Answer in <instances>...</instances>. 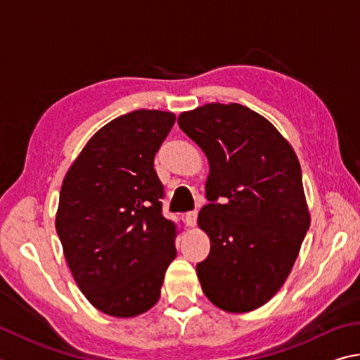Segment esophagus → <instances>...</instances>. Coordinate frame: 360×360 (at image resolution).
I'll use <instances>...</instances> for the list:
<instances>
[{
    "mask_svg": "<svg viewBox=\"0 0 360 360\" xmlns=\"http://www.w3.org/2000/svg\"><path fill=\"white\" fill-rule=\"evenodd\" d=\"M197 217H198V211H191L186 214V220L188 226H195L197 225Z\"/></svg>",
    "mask_w": 360,
    "mask_h": 360,
    "instance_id": "esophagus-1",
    "label": "esophagus"
}]
</instances>
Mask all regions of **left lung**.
<instances>
[{"label": "left lung", "instance_id": "1", "mask_svg": "<svg viewBox=\"0 0 360 360\" xmlns=\"http://www.w3.org/2000/svg\"><path fill=\"white\" fill-rule=\"evenodd\" d=\"M178 124L209 160V202L198 214L211 239L197 264L202 292L225 311H252L285 283L310 226L296 153L239 103H207Z\"/></svg>", "mask_w": 360, "mask_h": 360}]
</instances>
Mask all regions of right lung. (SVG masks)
Segmentation results:
<instances>
[{"label": "right lung", "instance_id": "1", "mask_svg": "<svg viewBox=\"0 0 360 360\" xmlns=\"http://www.w3.org/2000/svg\"><path fill=\"white\" fill-rule=\"evenodd\" d=\"M176 116L135 110L105 124L72 163L56 233L80 291L116 318L148 311L176 257V225L163 217L154 158Z\"/></svg>", "mask_w": 360, "mask_h": 360}]
</instances>
